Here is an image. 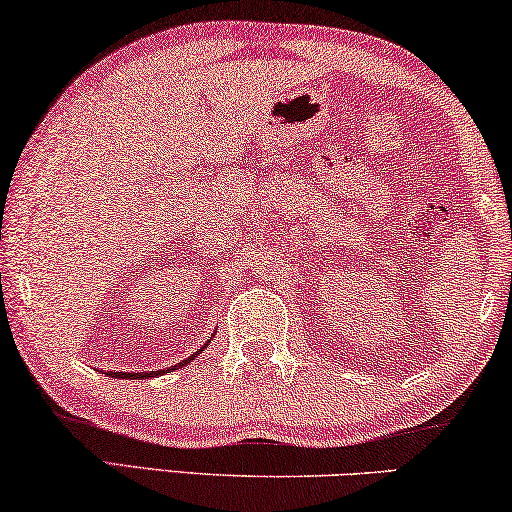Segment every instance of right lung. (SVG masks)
<instances>
[{
    "label": "right lung",
    "instance_id": "obj_1",
    "mask_svg": "<svg viewBox=\"0 0 512 512\" xmlns=\"http://www.w3.org/2000/svg\"><path fill=\"white\" fill-rule=\"evenodd\" d=\"M207 345H209V340H207ZM207 345H202V347H200V352H205V347H207ZM200 352L191 354V359H186L184 363L193 361L195 356H198ZM184 363H179V366H170V368H167V370H177V368L184 366ZM160 373H165V370H149V373H111V370H109L107 375H111V377H123V380H137V377H142V380H146V377H153V375H160Z\"/></svg>",
    "mask_w": 512,
    "mask_h": 512
}]
</instances>
